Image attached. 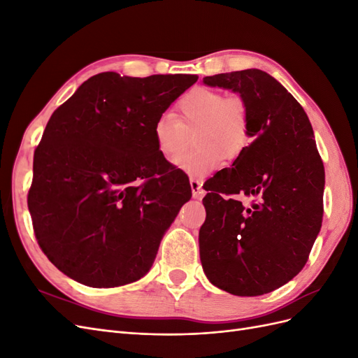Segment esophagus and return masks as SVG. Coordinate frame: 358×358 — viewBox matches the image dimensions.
I'll return each mask as SVG.
<instances>
[{"label":"esophagus","mask_w":358,"mask_h":358,"mask_svg":"<svg viewBox=\"0 0 358 358\" xmlns=\"http://www.w3.org/2000/svg\"><path fill=\"white\" fill-rule=\"evenodd\" d=\"M191 183V191H192V197L194 199H201L203 197V189H201V182L196 178L189 179Z\"/></svg>","instance_id":"34e87169"}]
</instances>
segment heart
Instances as JSON below:
<instances>
[{"label":"heart","instance_id":"b5f03b06","mask_svg":"<svg viewBox=\"0 0 358 358\" xmlns=\"http://www.w3.org/2000/svg\"><path fill=\"white\" fill-rule=\"evenodd\" d=\"M175 116H159L152 134L159 154L175 161L187 147L189 136L198 131L194 144L199 149L176 160V167L192 178H204L242 155L249 143L251 116L241 95L196 86L183 94Z\"/></svg>","mask_w":358,"mask_h":358}]
</instances>
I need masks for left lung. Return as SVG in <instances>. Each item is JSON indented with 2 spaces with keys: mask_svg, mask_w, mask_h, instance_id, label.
<instances>
[{
  "mask_svg": "<svg viewBox=\"0 0 358 358\" xmlns=\"http://www.w3.org/2000/svg\"><path fill=\"white\" fill-rule=\"evenodd\" d=\"M203 83L246 101L252 142L203 185L209 192L199 233L201 266L215 287L262 296L308 262L322 222L324 166L308 115L272 76L249 69L208 76Z\"/></svg>",
  "mask_w": 358,
  "mask_h": 358,
  "instance_id": "left-lung-1",
  "label": "left lung"
}]
</instances>
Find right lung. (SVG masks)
Masks as SVG:
<instances>
[{"instance_id": "right-lung-1", "label": "right lung", "mask_w": 358, "mask_h": 358, "mask_svg": "<svg viewBox=\"0 0 358 358\" xmlns=\"http://www.w3.org/2000/svg\"><path fill=\"white\" fill-rule=\"evenodd\" d=\"M197 79L100 73L53 112L34 152L28 209L41 251L64 275L110 288L152 267L162 236L191 199L152 128Z\"/></svg>"}]
</instances>
